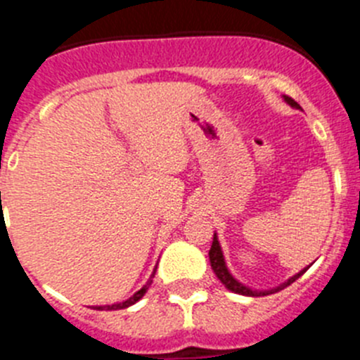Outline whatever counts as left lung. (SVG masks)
I'll list each match as a JSON object with an SVG mask.
<instances>
[{
  "label": "left lung",
  "instance_id": "8db88e82",
  "mask_svg": "<svg viewBox=\"0 0 360 360\" xmlns=\"http://www.w3.org/2000/svg\"><path fill=\"white\" fill-rule=\"evenodd\" d=\"M283 98H285V103L290 104V106L295 108V110H299V108H301L297 103H295L294 98L287 97V95H283ZM209 262H211V266H212V270H214L216 278L224 283L227 290L234 292V294H240V295H249V297H259V295L276 294V292L283 290V288H287L288 285H292V283L295 281V279L301 278V276H303L304 272L308 270V266H310L308 265V266H304L303 270H299L297 274H294L292 278H288L287 281L281 283V285H278V287L269 288V290H256V288H250V287H247V285H243L241 281H238V279L231 274V270H229L227 263H225L224 250H221V245H219L218 234H216V232H214V238H212L211 250H209Z\"/></svg>",
  "mask_w": 360,
  "mask_h": 360
}]
</instances>
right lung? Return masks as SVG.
Returning a JSON list of instances; mask_svg holds the SVG:
<instances>
[{
    "mask_svg": "<svg viewBox=\"0 0 360 360\" xmlns=\"http://www.w3.org/2000/svg\"><path fill=\"white\" fill-rule=\"evenodd\" d=\"M155 272H157V266H155V270H153V274L149 276V279L146 281L144 287L141 288L139 292H135V294L131 295L129 299H126V301H122V303H117V304H106V307H95L97 310H122V308H128L131 307V304H135L136 301H141L142 297H144V294L148 292V288L151 287V283H153V278H155Z\"/></svg>",
    "mask_w": 360,
    "mask_h": 360,
    "instance_id": "obj_1",
    "label": "right lung"
}]
</instances>
